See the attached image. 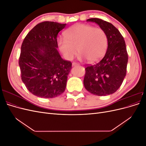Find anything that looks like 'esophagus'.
Returning <instances> with one entry per match:
<instances>
[{
	"label": "esophagus",
	"instance_id": "1",
	"mask_svg": "<svg viewBox=\"0 0 146 146\" xmlns=\"http://www.w3.org/2000/svg\"><path fill=\"white\" fill-rule=\"evenodd\" d=\"M72 66H75L79 65V64H78V63H75V62H74V63H72Z\"/></svg>",
	"mask_w": 146,
	"mask_h": 146
}]
</instances>
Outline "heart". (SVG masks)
Segmentation results:
<instances>
[{
	"instance_id": "obj_1",
	"label": "heart",
	"mask_w": 146,
	"mask_h": 146,
	"mask_svg": "<svg viewBox=\"0 0 146 146\" xmlns=\"http://www.w3.org/2000/svg\"><path fill=\"white\" fill-rule=\"evenodd\" d=\"M57 44L66 60H72L78 50L81 54L80 60L87 59L90 63H95L105 54L108 39L103 29L77 24L66 31L65 37L58 39Z\"/></svg>"
}]
</instances>
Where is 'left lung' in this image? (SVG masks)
Masks as SVG:
<instances>
[{
    "label": "left lung",
    "mask_w": 146,
    "mask_h": 146,
    "mask_svg": "<svg viewBox=\"0 0 146 146\" xmlns=\"http://www.w3.org/2000/svg\"><path fill=\"white\" fill-rule=\"evenodd\" d=\"M86 21L96 23L105 31L108 48L102 60L85 68L84 86L94 95L104 96L113 94L121 86L126 75L128 54L125 41L119 31L111 23L98 18L88 19Z\"/></svg>",
    "instance_id": "left-lung-1"
}]
</instances>
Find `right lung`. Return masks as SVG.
I'll return each mask as SVG.
<instances>
[{
    "label": "right lung",
    "instance_id": "obj_1",
    "mask_svg": "<svg viewBox=\"0 0 146 146\" xmlns=\"http://www.w3.org/2000/svg\"><path fill=\"white\" fill-rule=\"evenodd\" d=\"M66 25L42 22L30 31L22 44L21 79L31 93L39 98H54L66 89L72 63L57 50V35Z\"/></svg>",
    "mask_w": 146,
    "mask_h": 146
}]
</instances>
